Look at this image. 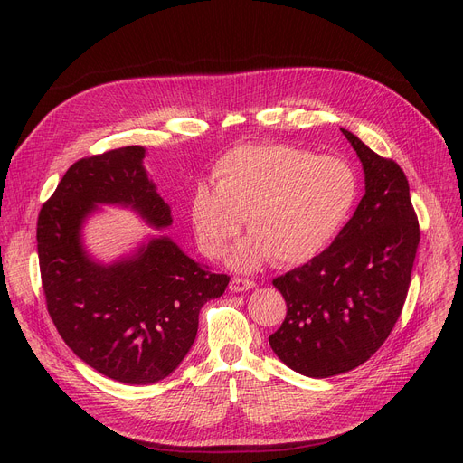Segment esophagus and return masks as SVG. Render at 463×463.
Segmentation results:
<instances>
[{
    "mask_svg": "<svg viewBox=\"0 0 463 463\" xmlns=\"http://www.w3.org/2000/svg\"><path fill=\"white\" fill-rule=\"evenodd\" d=\"M255 287H257L255 281L244 279V278H232L231 285H229V288L232 290V293H241V290H251Z\"/></svg>",
    "mask_w": 463,
    "mask_h": 463,
    "instance_id": "34e87169",
    "label": "esophagus"
}]
</instances>
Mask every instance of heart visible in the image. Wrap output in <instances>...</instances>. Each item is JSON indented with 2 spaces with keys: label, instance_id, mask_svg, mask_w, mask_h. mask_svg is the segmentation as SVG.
Segmentation results:
<instances>
[{
  "label": "heart",
  "instance_id": "obj_1",
  "mask_svg": "<svg viewBox=\"0 0 463 463\" xmlns=\"http://www.w3.org/2000/svg\"><path fill=\"white\" fill-rule=\"evenodd\" d=\"M358 197L354 170L288 144H241L213 166V189L191 199V223L206 257H222L246 222L250 236L229 262L251 272L264 262L300 266L342 232Z\"/></svg>",
  "mask_w": 463,
  "mask_h": 463
}]
</instances>
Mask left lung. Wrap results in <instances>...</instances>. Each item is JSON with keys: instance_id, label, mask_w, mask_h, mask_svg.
I'll return each mask as SVG.
<instances>
[{"instance_id": "left-lung-1", "label": "left lung", "mask_w": 463, "mask_h": 463, "mask_svg": "<svg viewBox=\"0 0 463 463\" xmlns=\"http://www.w3.org/2000/svg\"><path fill=\"white\" fill-rule=\"evenodd\" d=\"M342 129L364 170V197L332 244L274 279L287 302L269 342L300 375L325 379L366 362L394 328L420 241L403 170Z\"/></svg>"}]
</instances>
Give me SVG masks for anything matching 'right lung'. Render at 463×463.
Segmentation results:
<instances>
[{
    "label": "right lung",
    "instance_id": "right-lung-1",
    "mask_svg": "<svg viewBox=\"0 0 463 463\" xmlns=\"http://www.w3.org/2000/svg\"><path fill=\"white\" fill-rule=\"evenodd\" d=\"M144 157V146H126L77 161L37 222L41 279L60 335L90 368L128 384L173 373L197 337L201 307L229 285L166 234H148L109 262L91 255L84 227L101 206L131 210L156 231L173 225Z\"/></svg>",
    "mask_w": 463,
    "mask_h": 463
}]
</instances>
